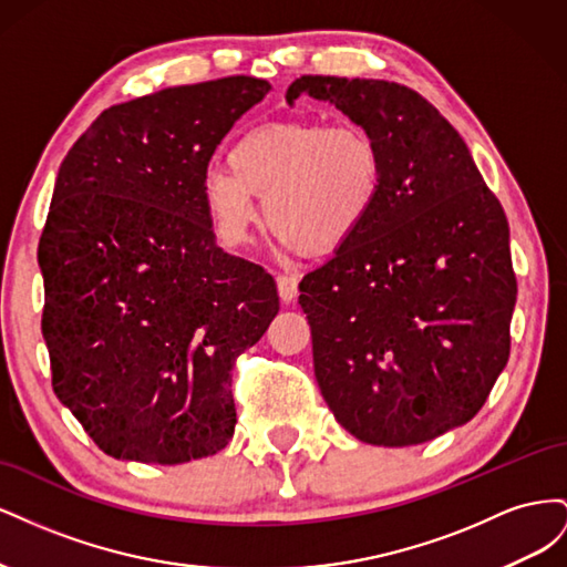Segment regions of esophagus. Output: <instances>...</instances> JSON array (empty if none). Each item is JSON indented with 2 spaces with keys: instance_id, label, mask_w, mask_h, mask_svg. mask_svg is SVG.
<instances>
[{
  "instance_id": "1",
  "label": "esophagus",
  "mask_w": 567,
  "mask_h": 567,
  "mask_svg": "<svg viewBox=\"0 0 567 567\" xmlns=\"http://www.w3.org/2000/svg\"><path fill=\"white\" fill-rule=\"evenodd\" d=\"M277 288H279V298L284 302L296 300V296H298V279L290 277V274H279V277H277Z\"/></svg>"
}]
</instances>
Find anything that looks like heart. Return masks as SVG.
Segmentation results:
<instances>
[{
	"label": "heart",
	"instance_id": "heart-1",
	"mask_svg": "<svg viewBox=\"0 0 567 567\" xmlns=\"http://www.w3.org/2000/svg\"><path fill=\"white\" fill-rule=\"evenodd\" d=\"M228 167L200 177V205L225 246H241L262 196L267 229L302 252H331L362 229L385 177L383 148L354 123L288 120L238 136Z\"/></svg>",
	"mask_w": 567,
	"mask_h": 567
}]
</instances>
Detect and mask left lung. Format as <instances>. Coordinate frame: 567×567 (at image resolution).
Returning a JSON list of instances; mask_svg holds the SVG:
<instances>
[{
    "label": "left lung",
    "mask_w": 567,
    "mask_h": 567,
    "mask_svg": "<svg viewBox=\"0 0 567 567\" xmlns=\"http://www.w3.org/2000/svg\"><path fill=\"white\" fill-rule=\"evenodd\" d=\"M379 140L381 196L329 262L305 274L315 375L357 440L409 447L468 423L508 362L516 274L508 219L458 132L398 82L302 75Z\"/></svg>",
    "instance_id": "8db88e82"
}]
</instances>
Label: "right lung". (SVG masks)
<instances>
[{"label": "right lung", "instance_id": "add662e5", "mask_svg": "<svg viewBox=\"0 0 567 567\" xmlns=\"http://www.w3.org/2000/svg\"><path fill=\"white\" fill-rule=\"evenodd\" d=\"M269 90L231 75L125 101L59 167L38 248L51 385L113 458L173 466L234 435L231 369L279 293L215 244L198 188Z\"/></svg>", "mask_w": 567, "mask_h": 567}]
</instances>
